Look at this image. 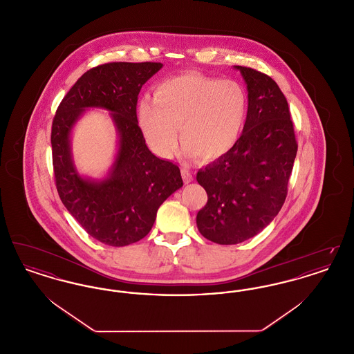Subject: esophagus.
Instances as JSON below:
<instances>
[{
	"instance_id": "obj_1",
	"label": "esophagus",
	"mask_w": 354,
	"mask_h": 354,
	"mask_svg": "<svg viewBox=\"0 0 354 354\" xmlns=\"http://www.w3.org/2000/svg\"><path fill=\"white\" fill-rule=\"evenodd\" d=\"M182 176H183V180H185V183H191L192 180H194V176H192V174L188 171L187 169H182Z\"/></svg>"
}]
</instances>
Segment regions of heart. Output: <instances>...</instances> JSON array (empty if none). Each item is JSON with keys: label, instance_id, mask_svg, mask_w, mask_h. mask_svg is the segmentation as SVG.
<instances>
[{"label": "heart", "instance_id": "1", "mask_svg": "<svg viewBox=\"0 0 354 354\" xmlns=\"http://www.w3.org/2000/svg\"><path fill=\"white\" fill-rule=\"evenodd\" d=\"M247 95L240 84L196 71L172 75L156 84L153 100L138 104V123L153 152L171 156L178 126L187 158L218 160L231 151L247 119Z\"/></svg>", "mask_w": 354, "mask_h": 354}]
</instances>
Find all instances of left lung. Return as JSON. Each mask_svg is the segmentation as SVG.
<instances>
[{"instance_id":"1","label":"left lung","mask_w":354,"mask_h":354,"mask_svg":"<svg viewBox=\"0 0 354 354\" xmlns=\"http://www.w3.org/2000/svg\"><path fill=\"white\" fill-rule=\"evenodd\" d=\"M248 90V111L235 147L199 169L208 195L196 225L205 239L231 245L261 232L286 202L297 153L288 102L264 73L235 66Z\"/></svg>"}]
</instances>
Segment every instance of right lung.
Listing matches in <instances>:
<instances>
[{"mask_svg": "<svg viewBox=\"0 0 354 354\" xmlns=\"http://www.w3.org/2000/svg\"><path fill=\"white\" fill-rule=\"evenodd\" d=\"M162 66L111 62L90 68L68 90L53 119L58 195L88 235L111 247H124L147 235L158 208L183 185L179 167L149 150L136 118L139 91ZM91 106L111 111L120 138L116 160L101 181L79 175L69 146L72 127Z\"/></svg>", "mask_w": 354, "mask_h": 354, "instance_id": "right-lung-1", "label": "right lung"}]
</instances>
